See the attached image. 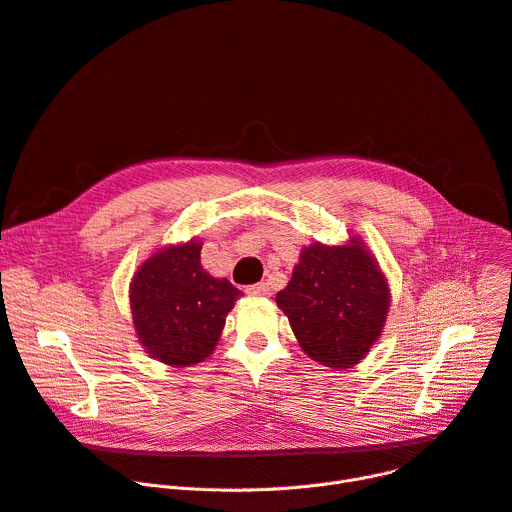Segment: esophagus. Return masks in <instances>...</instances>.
<instances>
[{
  "label": "esophagus",
  "mask_w": 512,
  "mask_h": 512,
  "mask_svg": "<svg viewBox=\"0 0 512 512\" xmlns=\"http://www.w3.org/2000/svg\"><path fill=\"white\" fill-rule=\"evenodd\" d=\"M246 293L252 297H264L270 293V287H268V283H256V285L246 287Z\"/></svg>",
  "instance_id": "1"
}]
</instances>
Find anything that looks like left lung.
Here are the masks:
<instances>
[{
	"instance_id": "1",
	"label": "left lung",
	"mask_w": 512,
	"mask_h": 512,
	"mask_svg": "<svg viewBox=\"0 0 512 512\" xmlns=\"http://www.w3.org/2000/svg\"><path fill=\"white\" fill-rule=\"evenodd\" d=\"M293 335L314 362L345 370L378 341L390 308L388 283L359 237L345 246L314 242L277 293Z\"/></svg>"
}]
</instances>
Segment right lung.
<instances>
[{"mask_svg":"<svg viewBox=\"0 0 512 512\" xmlns=\"http://www.w3.org/2000/svg\"><path fill=\"white\" fill-rule=\"evenodd\" d=\"M202 244L161 248L132 279L130 308L142 347L159 362L186 368L215 351L227 314L242 291L210 277L200 264Z\"/></svg>","mask_w":512,"mask_h":512,"instance_id":"add662e5","label":"right lung"}]
</instances>
